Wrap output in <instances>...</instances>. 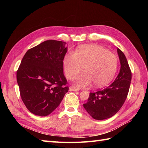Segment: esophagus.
<instances>
[{"label": "esophagus", "mask_w": 148, "mask_h": 148, "mask_svg": "<svg viewBox=\"0 0 148 148\" xmlns=\"http://www.w3.org/2000/svg\"><path fill=\"white\" fill-rule=\"evenodd\" d=\"M69 90H70V91H79L78 89L75 88H73V87H72V86L70 88Z\"/></svg>", "instance_id": "34e87169"}]
</instances>
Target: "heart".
Returning a JSON list of instances; mask_svg holds the SVG:
<instances>
[{"label": "heart", "mask_w": 148, "mask_h": 148, "mask_svg": "<svg viewBox=\"0 0 148 148\" xmlns=\"http://www.w3.org/2000/svg\"><path fill=\"white\" fill-rule=\"evenodd\" d=\"M66 77L73 79L84 67V73L74 79L77 88H86L95 83L97 88L105 86L113 79L118 66V59L104 47L86 44L79 47L77 51L69 52L63 61Z\"/></svg>", "instance_id": "b5f03b06"}]
</instances>
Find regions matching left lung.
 Segmentation results:
<instances>
[{
    "label": "left lung",
    "instance_id": "8db88e82",
    "mask_svg": "<svg viewBox=\"0 0 148 148\" xmlns=\"http://www.w3.org/2000/svg\"><path fill=\"white\" fill-rule=\"evenodd\" d=\"M120 62L118 76L110 86L101 91L90 92L84 108L96 120H104L114 115L122 107L127 99L132 80V72L127 58L117 49Z\"/></svg>",
    "mask_w": 148,
    "mask_h": 148
}]
</instances>
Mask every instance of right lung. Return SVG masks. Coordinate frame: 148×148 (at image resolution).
I'll list each match as a JSON object with an SVG mask.
<instances>
[{
    "instance_id": "obj_1",
    "label": "right lung",
    "mask_w": 148,
    "mask_h": 148,
    "mask_svg": "<svg viewBox=\"0 0 148 148\" xmlns=\"http://www.w3.org/2000/svg\"><path fill=\"white\" fill-rule=\"evenodd\" d=\"M66 42L48 40L26 52L16 72L21 99L29 112L45 117L69 91L64 75Z\"/></svg>"
}]
</instances>
